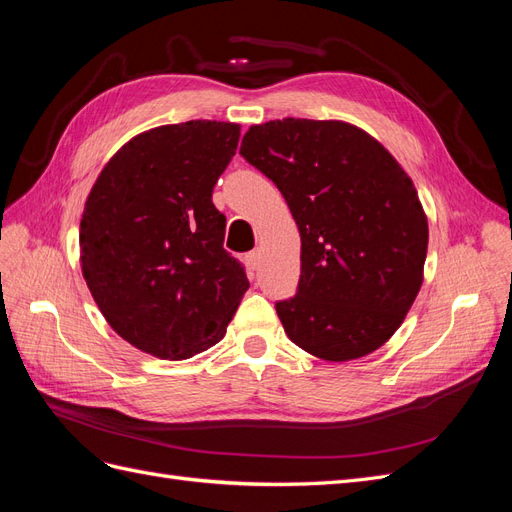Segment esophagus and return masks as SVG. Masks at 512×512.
<instances>
[{"label": "esophagus", "mask_w": 512, "mask_h": 512, "mask_svg": "<svg viewBox=\"0 0 512 512\" xmlns=\"http://www.w3.org/2000/svg\"><path fill=\"white\" fill-rule=\"evenodd\" d=\"M260 258H262V252L260 250H254V252H250L245 256V260H247V265H250L252 269H256L258 265H260Z\"/></svg>", "instance_id": "1"}]
</instances>
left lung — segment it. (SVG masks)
Masks as SVG:
<instances>
[{
    "mask_svg": "<svg viewBox=\"0 0 512 512\" xmlns=\"http://www.w3.org/2000/svg\"><path fill=\"white\" fill-rule=\"evenodd\" d=\"M239 153L277 185L299 226L297 294L275 303L290 342L335 363L378 350L423 284L429 230L406 170L344 121L252 126Z\"/></svg>",
    "mask_w": 512,
    "mask_h": 512,
    "instance_id": "obj_1",
    "label": "left lung"
}]
</instances>
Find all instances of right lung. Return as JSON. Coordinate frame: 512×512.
<instances>
[{
    "label": "right lung",
    "mask_w": 512,
    "mask_h": 512,
    "mask_svg": "<svg viewBox=\"0 0 512 512\" xmlns=\"http://www.w3.org/2000/svg\"><path fill=\"white\" fill-rule=\"evenodd\" d=\"M239 134L207 119L138 134L87 196L79 241L91 297L117 335L158 359L218 344L250 288L211 200Z\"/></svg>",
    "instance_id": "1"
}]
</instances>
